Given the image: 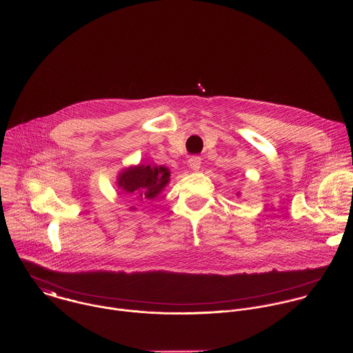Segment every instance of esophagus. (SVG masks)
Returning a JSON list of instances; mask_svg holds the SVG:
<instances>
[{
  "mask_svg": "<svg viewBox=\"0 0 353 353\" xmlns=\"http://www.w3.org/2000/svg\"><path fill=\"white\" fill-rule=\"evenodd\" d=\"M188 166H190L191 170L196 172L199 169V166H201V158L199 157H191L188 159Z\"/></svg>",
  "mask_w": 353,
  "mask_h": 353,
  "instance_id": "34e87169",
  "label": "esophagus"
}]
</instances>
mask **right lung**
<instances>
[{
	"instance_id": "add662e5",
	"label": "right lung",
	"mask_w": 353,
	"mask_h": 353,
	"mask_svg": "<svg viewBox=\"0 0 353 353\" xmlns=\"http://www.w3.org/2000/svg\"><path fill=\"white\" fill-rule=\"evenodd\" d=\"M169 177L168 168L138 165L124 169L117 177V184L131 201L138 204L157 198L169 183Z\"/></svg>"
}]
</instances>
